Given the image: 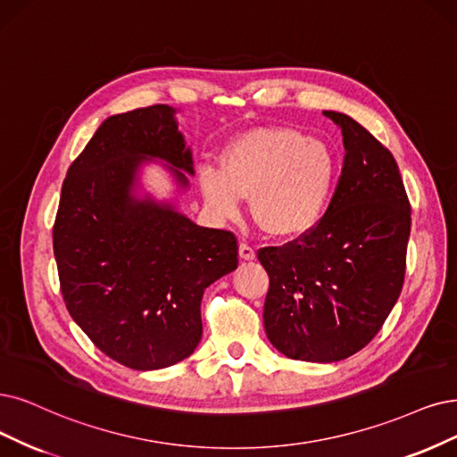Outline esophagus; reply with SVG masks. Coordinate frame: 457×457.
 I'll list each match as a JSON object with an SVG mask.
<instances>
[{
  "label": "esophagus",
  "mask_w": 457,
  "mask_h": 457,
  "mask_svg": "<svg viewBox=\"0 0 457 457\" xmlns=\"http://www.w3.org/2000/svg\"><path fill=\"white\" fill-rule=\"evenodd\" d=\"M239 256L243 260H254L256 258V250H254V246H250L248 243H241L239 245Z\"/></svg>",
  "instance_id": "1"
}]
</instances>
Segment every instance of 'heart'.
Returning a JSON list of instances; mask_svg holds the SVG:
<instances>
[{"label":"heart","mask_w":457,"mask_h":457,"mask_svg":"<svg viewBox=\"0 0 457 457\" xmlns=\"http://www.w3.org/2000/svg\"><path fill=\"white\" fill-rule=\"evenodd\" d=\"M339 162L331 146L294 128L243 133L222 154V171L203 167L201 192L220 218H235L250 197L256 222L271 235L309 231L326 212Z\"/></svg>","instance_id":"1"}]
</instances>
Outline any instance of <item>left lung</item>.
<instances>
[{"mask_svg": "<svg viewBox=\"0 0 457 457\" xmlns=\"http://www.w3.org/2000/svg\"><path fill=\"white\" fill-rule=\"evenodd\" d=\"M341 128L343 173L324 216L282 246L258 250L269 275L267 339L286 358L329 363L375 339L407 271L411 203L394 154L353 118Z\"/></svg>", "mask_w": 457, "mask_h": 457, "instance_id": "obj_1", "label": "left lung"}]
</instances>
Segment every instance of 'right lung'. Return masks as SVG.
Returning <instances> with one entry per match:
<instances>
[{
  "mask_svg": "<svg viewBox=\"0 0 457 457\" xmlns=\"http://www.w3.org/2000/svg\"><path fill=\"white\" fill-rule=\"evenodd\" d=\"M175 109L114 114L67 169L53 228L63 303L88 339L135 370L188 358L201 341V297L239 263L237 237L173 207L131 197L146 158L194 173Z\"/></svg>",
  "mask_w": 457,
  "mask_h": 457,
  "instance_id": "add662e5",
  "label": "right lung"
}]
</instances>
